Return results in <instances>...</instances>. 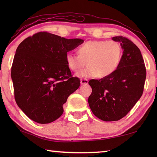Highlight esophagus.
<instances>
[{"instance_id":"obj_1","label":"esophagus","mask_w":157,"mask_h":157,"mask_svg":"<svg viewBox=\"0 0 157 157\" xmlns=\"http://www.w3.org/2000/svg\"><path fill=\"white\" fill-rule=\"evenodd\" d=\"M80 83L82 85H84V84H87L89 83V81L87 80L86 79H80Z\"/></svg>"}]
</instances>
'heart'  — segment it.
I'll return each instance as SVG.
<instances>
[{
    "label": "heart",
    "instance_id": "obj_1",
    "mask_svg": "<svg viewBox=\"0 0 157 157\" xmlns=\"http://www.w3.org/2000/svg\"><path fill=\"white\" fill-rule=\"evenodd\" d=\"M78 54L68 52L66 63L73 72H78L87 64L88 67L77 74L81 78L95 75L103 78L111 75L121 65L123 49L115 41H89L79 48Z\"/></svg>",
    "mask_w": 157,
    "mask_h": 157
}]
</instances>
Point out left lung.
Instances as JSON below:
<instances>
[{"label":"left lung","mask_w":157,"mask_h":157,"mask_svg":"<svg viewBox=\"0 0 157 157\" xmlns=\"http://www.w3.org/2000/svg\"><path fill=\"white\" fill-rule=\"evenodd\" d=\"M123 47L121 65L111 75L91 79L92 93L88 102L93 113L104 121H116L125 116L143 92L146 69L141 52L129 39L112 37Z\"/></svg>","instance_id":"left-lung-1"}]
</instances>
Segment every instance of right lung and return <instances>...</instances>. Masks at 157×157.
I'll return each mask as SVG.
<instances>
[{"label": "right lung", "instance_id": "1", "mask_svg": "<svg viewBox=\"0 0 157 157\" xmlns=\"http://www.w3.org/2000/svg\"><path fill=\"white\" fill-rule=\"evenodd\" d=\"M83 42L40 32L18 45L11 71L14 98L31 120L47 124L62 115L63 104L80 85L71 75L66 55Z\"/></svg>", "mask_w": 157, "mask_h": 157}]
</instances>
